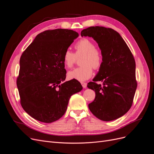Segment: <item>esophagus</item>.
<instances>
[{"mask_svg": "<svg viewBox=\"0 0 154 154\" xmlns=\"http://www.w3.org/2000/svg\"><path fill=\"white\" fill-rule=\"evenodd\" d=\"M82 86L84 88H87V83H85V82H81Z\"/></svg>", "mask_w": 154, "mask_h": 154, "instance_id": "34e87169", "label": "esophagus"}]
</instances>
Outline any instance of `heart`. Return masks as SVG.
Listing matches in <instances>:
<instances>
[{
	"instance_id": "1",
	"label": "heart",
	"mask_w": 154,
	"mask_h": 154,
	"mask_svg": "<svg viewBox=\"0 0 154 154\" xmlns=\"http://www.w3.org/2000/svg\"><path fill=\"white\" fill-rule=\"evenodd\" d=\"M75 53L69 49L65 51L63 55V63L67 68H70L75 64L77 58L82 55L80 67L68 72L69 79L85 81L92 76L93 68L99 69L102 65V54L100 51L95 48L94 42L89 38H82L75 44Z\"/></svg>"
}]
</instances>
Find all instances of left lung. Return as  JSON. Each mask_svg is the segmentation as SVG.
Instances as JSON below:
<instances>
[{
  "label": "left lung",
  "instance_id": "left-lung-1",
  "mask_svg": "<svg viewBox=\"0 0 154 154\" xmlns=\"http://www.w3.org/2000/svg\"><path fill=\"white\" fill-rule=\"evenodd\" d=\"M81 35L92 37L98 43L103 59L94 82L88 84L96 93L89 109L101 121L116 120L131 107L137 88L134 57L120 34L112 28L91 26L84 29ZM97 81L102 84L98 85Z\"/></svg>",
  "mask_w": 154,
  "mask_h": 154
}]
</instances>
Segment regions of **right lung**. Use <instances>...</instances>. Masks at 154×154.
<instances>
[{"label": "right lung", "instance_id": "1", "mask_svg": "<svg viewBox=\"0 0 154 154\" xmlns=\"http://www.w3.org/2000/svg\"><path fill=\"white\" fill-rule=\"evenodd\" d=\"M79 36L68 29L46 30L38 34L23 53L17 79L23 109L45 123L58 120L73 94L82 89L77 80L65 82L66 71L63 55Z\"/></svg>", "mask_w": 154, "mask_h": 154}]
</instances>
